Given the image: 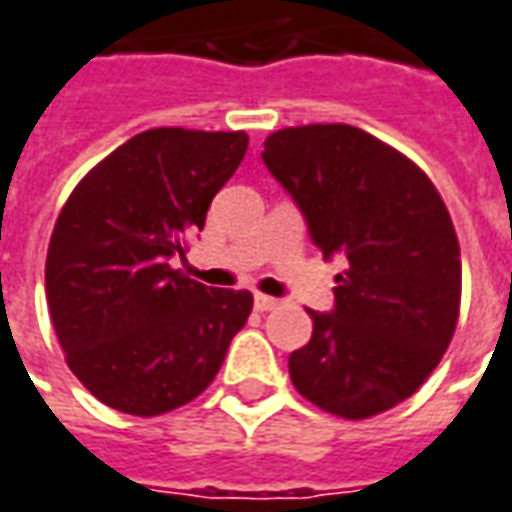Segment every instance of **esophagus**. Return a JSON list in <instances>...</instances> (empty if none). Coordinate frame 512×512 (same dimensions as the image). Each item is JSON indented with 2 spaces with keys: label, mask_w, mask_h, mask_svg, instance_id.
<instances>
[{
  "label": "esophagus",
  "mask_w": 512,
  "mask_h": 512,
  "mask_svg": "<svg viewBox=\"0 0 512 512\" xmlns=\"http://www.w3.org/2000/svg\"><path fill=\"white\" fill-rule=\"evenodd\" d=\"M280 305V299H274V296H266V293H257L255 296V307L260 313H266V310H274V307Z\"/></svg>",
  "instance_id": "obj_1"
}]
</instances>
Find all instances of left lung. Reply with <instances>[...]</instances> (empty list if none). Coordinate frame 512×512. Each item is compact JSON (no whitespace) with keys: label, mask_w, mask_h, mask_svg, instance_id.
Masks as SVG:
<instances>
[{"label":"left lung","mask_w":512,"mask_h":512,"mask_svg":"<svg viewBox=\"0 0 512 512\" xmlns=\"http://www.w3.org/2000/svg\"><path fill=\"white\" fill-rule=\"evenodd\" d=\"M263 163L293 196L313 244L349 268L335 310L288 357L296 391L332 416L371 418L424 385L460 313V244L416 163L349 124L271 132Z\"/></svg>","instance_id":"1"}]
</instances>
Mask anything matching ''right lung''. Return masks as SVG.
Returning a JSON list of instances; mask_svg holds the SVG:
<instances>
[{
    "mask_svg": "<svg viewBox=\"0 0 512 512\" xmlns=\"http://www.w3.org/2000/svg\"><path fill=\"white\" fill-rule=\"evenodd\" d=\"M246 146V132H138L60 210L46 252L49 316L74 377L102 405L160 416L219 374L252 293L207 288L171 263Z\"/></svg>",
    "mask_w": 512,
    "mask_h": 512,
    "instance_id": "right-lung-1",
    "label": "right lung"
}]
</instances>
